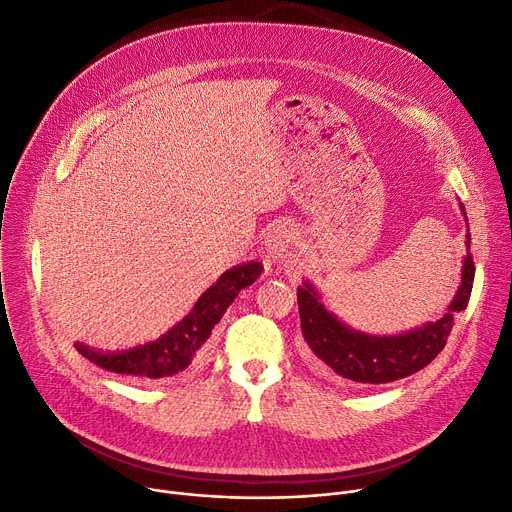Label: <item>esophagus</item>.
<instances>
[{
	"label": "esophagus",
	"mask_w": 512,
	"mask_h": 512,
	"mask_svg": "<svg viewBox=\"0 0 512 512\" xmlns=\"http://www.w3.org/2000/svg\"><path fill=\"white\" fill-rule=\"evenodd\" d=\"M265 249L274 259H282L294 253V230L286 224H278L265 240Z\"/></svg>",
	"instance_id": "esophagus-1"
}]
</instances>
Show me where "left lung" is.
Masks as SVG:
<instances>
[{"instance_id":"1","label":"left lung","mask_w":512,"mask_h":512,"mask_svg":"<svg viewBox=\"0 0 512 512\" xmlns=\"http://www.w3.org/2000/svg\"><path fill=\"white\" fill-rule=\"evenodd\" d=\"M469 242L471 236L467 232V257L461 286L446 313L438 321H429L407 334L371 336L346 328L324 307L313 284L303 282L297 290V301L311 363L340 384H388L407 378L432 363L446 346L454 313L465 311L471 297L475 263L469 253Z\"/></svg>"}]
</instances>
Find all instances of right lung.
<instances>
[{"label": "right lung", "mask_w": 512, "mask_h": 512, "mask_svg": "<svg viewBox=\"0 0 512 512\" xmlns=\"http://www.w3.org/2000/svg\"><path fill=\"white\" fill-rule=\"evenodd\" d=\"M261 272L263 265L257 261L236 265L232 270L224 272L218 282L201 294L191 313L178 321L170 332L153 342L118 353L93 351L91 346L80 342H76L74 348L85 359L107 371L134 375V378L143 380L170 378V375L184 371L188 365L201 361L205 353V342L211 336L213 326L222 319L226 309L238 297V292L251 286Z\"/></svg>", "instance_id": "1"}]
</instances>
